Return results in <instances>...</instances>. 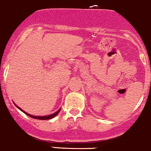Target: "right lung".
<instances>
[{
	"mask_svg": "<svg viewBox=\"0 0 151 151\" xmlns=\"http://www.w3.org/2000/svg\"><path fill=\"white\" fill-rule=\"evenodd\" d=\"M14 104H15V103H14ZM15 105L16 107H17V108H18L19 110L22 111V112H24V114L27 115V116H30V117H32V118H33V119H40V120H47V119H50L54 118V116H56V115H57V114H58V113H59L60 110H61V109H59L57 111H56V112H55V113H54V114H52L48 115V116H34V115H31V114H28V113L25 112V111H24V110H22V109H21L20 107H19L18 106L16 105L15 104Z\"/></svg>",
	"mask_w": 151,
	"mask_h": 151,
	"instance_id": "add662e5",
	"label": "right lung"
}]
</instances>
